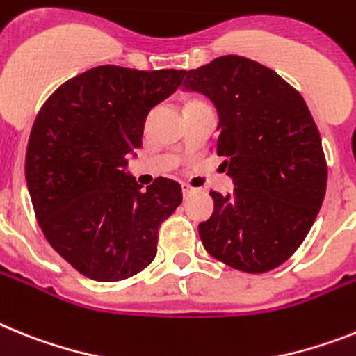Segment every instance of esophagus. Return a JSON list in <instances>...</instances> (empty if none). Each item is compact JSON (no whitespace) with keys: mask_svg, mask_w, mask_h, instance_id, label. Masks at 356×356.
<instances>
[{"mask_svg":"<svg viewBox=\"0 0 356 356\" xmlns=\"http://www.w3.org/2000/svg\"><path fill=\"white\" fill-rule=\"evenodd\" d=\"M195 192H197V188L190 186V184H183V193H184V197L192 195V193H195Z\"/></svg>","mask_w":356,"mask_h":356,"instance_id":"1","label":"esophagus"}]
</instances>
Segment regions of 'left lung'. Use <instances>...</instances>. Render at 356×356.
Here are the masks:
<instances>
[{
	"label": "left lung",
	"mask_w": 356,
	"mask_h": 356,
	"mask_svg": "<svg viewBox=\"0 0 356 356\" xmlns=\"http://www.w3.org/2000/svg\"><path fill=\"white\" fill-rule=\"evenodd\" d=\"M183 86L213 103L215 154L235 184L228 195L210 192L202 246L235 270H273L297 252L324 201L327 168L312 112L279 74L243 56L190 70Z\"/></svg>",
	"instance_id": "obj_1"
}]
</instances>
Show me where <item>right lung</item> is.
Wrapping results in <instances>:
<instances>
[{
    "mask_svg": "<svg viewBox=\"0 0 356 356\" xmlns=\"http://www.w3.org/2000/svg\"><path fill=\"white\" fill-rule=\"evenodd\" d=\"M186 70L103 65L63 83L41 106L26 146V186L50 246L92 280L118 282L150 264L157 234L183 202L181 184L143 190L127 172L146 115Z\"/></svg>",
    "mask_w": 356,
    "mask_h": 356,
    "instance_id": "obj_1",
    "label": "right lung"
}]
</instances>
